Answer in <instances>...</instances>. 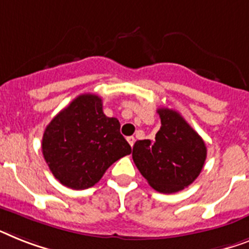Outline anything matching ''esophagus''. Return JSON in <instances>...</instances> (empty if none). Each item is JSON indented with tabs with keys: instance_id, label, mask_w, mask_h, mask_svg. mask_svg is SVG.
Returning a JSON list of instances; mask_svg holds the SVG:
<instances>
[{
	"instance_id": "obj_1",
	"label": "esophagus",
	"mask_w": 249,
	"mask_h": 249,
	"mask_svg": "<svg viewBox=\"0 0 249 249\" xmlns=\"http://www.w3.org/2000/svg\"><path fill=\"white\" fill-rule=\"evenodd\" d=\"M127 141H128V143L131 145V147H133V143H135V137L133 136L127 137Z\"/></svg>"
}]
</instances>
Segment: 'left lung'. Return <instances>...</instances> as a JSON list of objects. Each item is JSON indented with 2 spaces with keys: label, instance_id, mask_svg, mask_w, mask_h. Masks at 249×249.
I'll list each match as a JSON object with an SVG mask.
<instances>
[{
  "label": "left lung",
  "instance_id": "obj_1",
  "mask_svg": "<svg viewBox=\"0 0 249 249\" xmlns=\"http://www.w3.org/2000/svg\"><path fill=\"white\" fill-rule=\"evenodd\" d=\"M161 127L154 140L133 145L132 159L154 190L174 194L194 183L206 160V145L179 113L159 108Z\"/></svg>",
  "mask_w": 249,
  "mask_h": 249
}]
</instances>
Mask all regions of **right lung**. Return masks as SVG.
Returning <instances> with one entry per match:
<instances>
[{
  "label": "right lung",
  "mask_w": 249,
  "mask_h": 249,
  "mask_svg": "<svg viewBox=\"0 0 249 249\" xmlns=\"http://www.w3.org/2000/svg\"><path fill=\"white\" fill-rule=\"evenodd\" d=\"M117 118L103 112L102 98L83 94L53 118L43 133L42 151L53 176L66 187L85 190L131 154Z\"/></svg>",
  "instance_id": "right-lung-1"
}]
</instances>
